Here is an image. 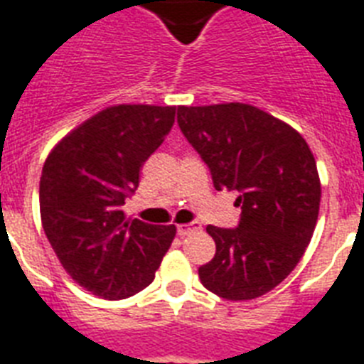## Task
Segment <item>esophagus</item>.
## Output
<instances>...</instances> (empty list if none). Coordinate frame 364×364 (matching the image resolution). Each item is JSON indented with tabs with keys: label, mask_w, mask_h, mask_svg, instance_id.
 Instances as JSON below:
<instances>
[{
	"label": "esophagus",
	"mask_w": 364,
	"mask_h": 364,
	"mask_svg": "<svg viewBox=\"0 0 364 364\" xmlns=\"http://www.w3.org/2000/svg\"><path fill=\"white\" fill-rule=\"evenodd\" d=\"M200 228L202 227L198 223H181V225H177V232H179V236H188V234L198 232Z\"/></svg>",
	"instance_id": "esophagus-1"
}]
</instances>
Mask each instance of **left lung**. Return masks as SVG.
<instances>
[{
	"instance_id": "obj_1",
	"label": "left lung",
	"mask_w": 364,
	"mask_h": 364,
	"mask_svg": "<svg viewBox=\"0 0 364 364\" xmlns=\"http://www.w3.org/2000/svg\"><path fill=\"white\" fill-rule=\"evenodd\" d=\"M179 128L210 166L217 191H236L238 228H205L215 257L200 282L227 300L259 299L294 270L319 215L321 181L306 139L249 104L177 107Z\"/></svg>"
}]
</instances>
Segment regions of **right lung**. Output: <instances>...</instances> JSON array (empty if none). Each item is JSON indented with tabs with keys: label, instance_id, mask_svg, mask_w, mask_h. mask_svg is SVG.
<instances>
[{
	"label": "right lung",
	"instance_id": "add662e5",
	"mask_svg": "<svg viewBox=\"0 0 364 364\" xmlns=\"http://www.w3.org/2000/svg\"><path fill=\"white\" fill-rule=\"evenodd\" d=\"M173 119V105H111L65 134L45 160L43 230L71 279L100 299L143 291L176 238V225H147L122 211Z\"/></svg>",
	"mask_w": 364,
	"mask_h": 364
}]
</instances>
